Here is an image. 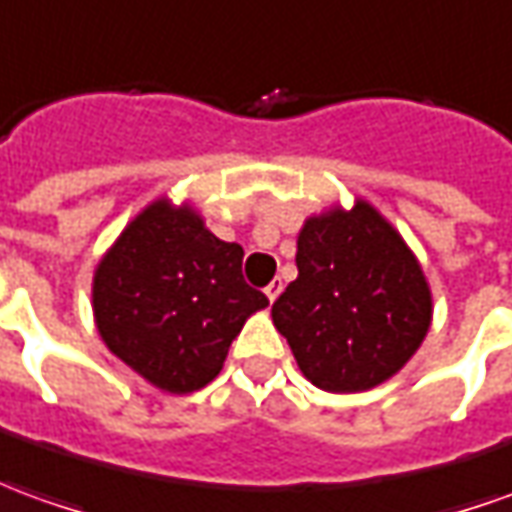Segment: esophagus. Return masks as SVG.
I'll list each match as a JSON object with an SVG mask.
<instances>
[{
  "label": "esophagus",
  "mask_w": 512,
  "mask_h": 512,
  "mask_svg": "<svg viewBox=\"0 0 512 512\" xmlns=\"http://www.w3.org/2000/svg\"><path fill=\"white\" fill-rule=\"evenodd\" d=\"M280 293H282V280H271V282H268V288H266L268 302H274V299H277Z\"/></svg>",
  "instance_id": "1"
}]
</instances>
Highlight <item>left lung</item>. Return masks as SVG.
<instances>
[{"instance_id": "left-lung-1", "label": "left lung", "mask_w": 512, "mask_h": 512, "mask_svg": "<svg viewBox=\"0 0 512 512\" xmlns=\"http://www.w3.org/2000/svg\"><path fill=\"white\" fill-rule=\"evenodd\" d=\"M296 268L271 318L321 391L377 388L427 338L430 282L405 238L366 199L310 216L296 238Z\"/></svg>"}]
</instances>
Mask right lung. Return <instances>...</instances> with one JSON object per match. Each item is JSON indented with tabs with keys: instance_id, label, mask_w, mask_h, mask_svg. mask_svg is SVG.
<instances>
[{
	"instance_id": "1",
	"label": "right lung",
	"mask_w": 512,
	"mask_h": 512,
	"mask_svg": "<svg viewBox=\"0 0 512 512\" xmlns=\"http://www.w3.org/2000/svg\"><path fill=\"white\" fill-rule=\"evenodd\" d=\"M241 263L244 249L216 238L191 202L160 196L96 266V330L160 391H199L219 377L246 318L268 305L244 282Z\"/></svg>"
}]
</instances>
